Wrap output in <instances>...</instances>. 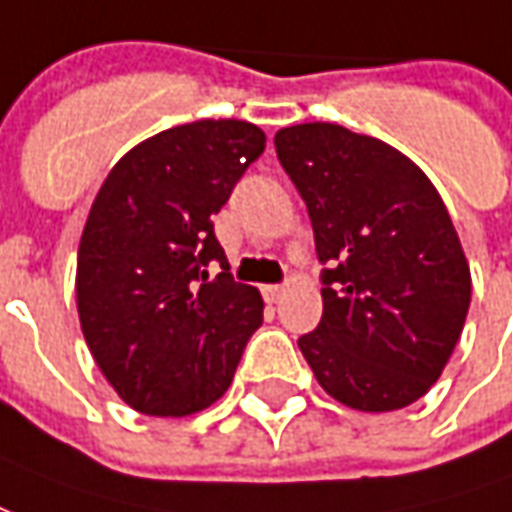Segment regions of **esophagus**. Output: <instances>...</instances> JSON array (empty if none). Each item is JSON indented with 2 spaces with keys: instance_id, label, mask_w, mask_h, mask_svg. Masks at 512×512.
Returning a JSON list of instances; mask_svg holds the SVG:
<instances>
[{
  "instance_id": "34e87169",
  "label": "esophagus",
  "mask_w": 512,
  "mask_h": 512,
  "mask_svg": "<svg viewBox=\"0 0 512 512\" xmlns=\"http://www.w3.org/2000/svg\"><path fill=\"white\" fill-rule=\"evenodd\" d=\"M261 294H264V300L267 302H278L283 297V286H275V283H270V286H261Z\"/></svg>"
}]
</instances>
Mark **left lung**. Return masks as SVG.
<instances>
[{"label":"left lung","instance_id":"left-lung-1","mask_svg":"<svg viewBox=\"0 0 512 512\" xmlns=\"http://www.w3.org/2000/svg\"><path fill=\"white\" fill-rule=\"evenodd\" d=\"M322 270V322L300 352L324 393L360 412L423 398L464 330L472 275L445 201L398 149L333 122L275 133Z\"/></svg>","mask_w":512,"mask_h":512}]
</instances>
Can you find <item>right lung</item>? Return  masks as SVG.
<instances>
[{
	"instance_id": "right-lung-1",
	"label": "right lung",
	"mask_w": 512,
	"mask_h": 512,
	"mask_svg": "<svg viewBox=\"0 0 512 512\" xmlns=\"http://www.w3.org/2000/svg\"><path fill=\"white\" fill-rule=\"evenodd\" d=\"M264 141L240 119L177 125L122 155L92 201L78 319L98 368L136 412L185 417L215 404L261 327L264 300L231 278L212 215ZM212 260L224 270L215 279Z\"/></svg>"
}]
</instances>
